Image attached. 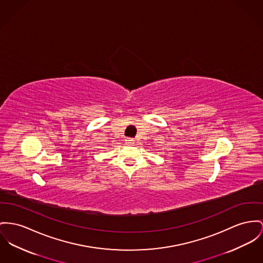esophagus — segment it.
Segmentation results:
<instances>
[{
  "instance_id": "1",
  "label": "esophagus",
  "mask_w": 263,
  "mask_h": 263,
  "mask_svg": "<svg viewBox=\"0 0 263 263\" xmlns=\"http://www.w3.org/2000/svg\"><path fill=\"white\" fill-rule=\"evenodd\" d=\"M125 142L127 144H133V143H135V140H134V139H132V138H127V139H125Z\"/></svg>"
}]
</instances>
